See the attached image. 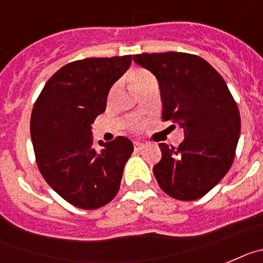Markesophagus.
<instances>
[{"mask_svg":"<svg viewBox=\"0 0 263 263\" xmlns=\"http://www.w3.org/2000/svg\"><path fill=\"white\" fill-rule=\"evenodd\" d=\"M134 148H135V151H140L144 148V144H143V143H140V141H135Z\"/></svg>","mask_w":263,"mask_h":263,"instance_id":"esophagus-1","label":"esophagus"}]
</instances>
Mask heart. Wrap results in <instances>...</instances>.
Returning <instances> with one entry per match:
<instances>
[{
    "label": "heart",
    "mask_w": 263,
    "mask_h": 263,
    "mask_svg": "<svg viewBox=\"0 0 263 263\" xmlns=\"http://www.w3.org/2000/svg\"><path fill=\"white\" fill-rule=\"evenodd\" d=\"M131 78H132V83H134V87L136 88V91H138L139 88L143 87V86H145V84H148V83H151V82L155 81L154 75L151 74V72L145 71V70H138V71L132 72ZM115 88H116V86H114L112 90H111V95L114 93Z\"/></svg>",
    "instance_id": "b5f03b06"
}]
</instances>
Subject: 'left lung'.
I'll use <instances>...</instances> for the list:
<instances>
[{
	"instance_id": "1",
	"label": "left lung",
	"mask_w": 263,
	"mask_h": 263,
	"mask_svg": "<svg viewBox=\"0 0 263 263\" xmlns=\"http://www.w3.org/2000/svg\"><path fill=\"white\" fill-rule=\"evenodd\" d=\"M134 61L157 78L163 122L184 128L179 148L160 143L154 166L160 188L176 200L205 196L230 170L236 156L241 118L227 83L209 63L186 52L136 54Z\"/></svg>"
}]
</instances>
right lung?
I'll return each mask as SVG.
<instances>
[{
  "mask_svg": "<svg viewBox=\"0 0 263 263\" xmlns=\"http://www.w3.org/2000/svg\"><path fill=\"white\" fill-rule=\"evenodd\" d=\"M132 62V55L86 58L67 63L46 82L35 100L30 135L36 165L63 200L81 209H98L118 195L123 171L134 152L118 136L92 144L91 124L104 112L107 95Z\"/></svg>",
  "mask_w": 263,
  "mask_h": 263,
  "instance_id": "right-lung-1",
  "label": "right lung"
}]
</instances>
